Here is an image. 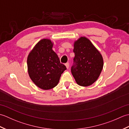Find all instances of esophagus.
I'll use <instances>...</instances> for the list:
<instances>
[{
  "instance_id": "34e87169",
  "label": "esophagus",
  "mask_w": 129,
  "mask_h": 129,
  "mask_svg": "<svg viewBox=\"0 0 129 129\" xmlns=\"http://www.w3.org/2000/svg\"><path fill=\"white\" fill-rule=\"evenodd\" d=\"M65 66H66L67 69H68V68H69V62L66 63V64H65Z\"/></svg>"
}]
</instances>
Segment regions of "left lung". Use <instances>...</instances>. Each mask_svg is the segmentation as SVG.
<instances>
[{"label":"left lung","instance_id":"left-lung-1","mask_svg":"<svg viewBox=\"0 0 129 129\" xmlns=\"http://www.w3.org/2000/svg\"><path fill=\"white\" fill-rule=\"evenodd\" d=\"M74 65L72 73L79 85L88 86L97 80L103 68V56L87 38L83 37L74 44Z\"/></svg>","mask_w":129,"mask_h":129}]
</instances>
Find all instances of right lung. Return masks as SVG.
Listing matches in <instances>:
<instances>
[{
    "label": "right lung",
    "instance_id": "obj_1",
    "mask_svg": "<svg viewBox=\"0 0 129 129\" xmlns=\"http://www.w3.org/2000/svg\"><path fill=\"white\" fill-rule=\"evenodd\" d=\"M53 46V43L50 39L40 40L30 52L27 58L29 77L43 90L55 87L61 74L67 69L52 49Z\"/></svg>",
    "mask_w": 129,
    "mask_h": 129
}]
</instances>
